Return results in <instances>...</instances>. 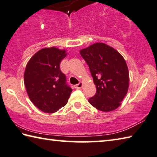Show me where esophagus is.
<instances>
[{
	"mask_svg": "<svg viewBox=\"0 0 157 157\" xmlns=\"http://www.w3.org/2000/svg\"><path fill=\"white\" fill-rule=\"evenodd\" d=\"M82 86H83V83H79L78 84L75 85V86H74V87H75L76 89H81V87H82Z\"/></svg>",
	"mask_w": 157,
	"mask_h": 157,
	"instance_id": "esophagus-1",
	"label": "esophagus"
}]
</instances>
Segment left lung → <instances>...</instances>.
<instances>
[{
	"label": "left lung",
	"instance_id": "left-lung-1",
	"mask_svg": "<svg viewBox=\"0 0 157 157\" xmlns=\"http://www.w3.org/2000/svg\"><path fill=\"white\" fill-rule=\"evenodd\" d=\"M80 54L89 66L97 88L89 103L100 111L117 109L129 87V71L125 59L116 49L101 43L82 49Z\"/></svg>",
	"mask_w": 157,
	"mask_h": 157
}]
</instances>
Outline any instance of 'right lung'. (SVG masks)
I'll list each match as a JSON object with an SVG mask.
<instances>
[{
  "label": "right lung",
  "instance_id": "right-lung-1",
  "mask_svg": "<svg viewBox=\"0 0 157 157\" xmlns=\"http://www.w3.org/2000/svg\"><path fill=\"white\" fill-rule=\"evenodd\" d=\"M65 50L54 47L36 52L27 63L24 83L33 104L47 113L57 112L67 103L72 89L60 68Z\"/></svg>",
  "mask_w": 157,
  "mask_h": 157
}]
</instances>
